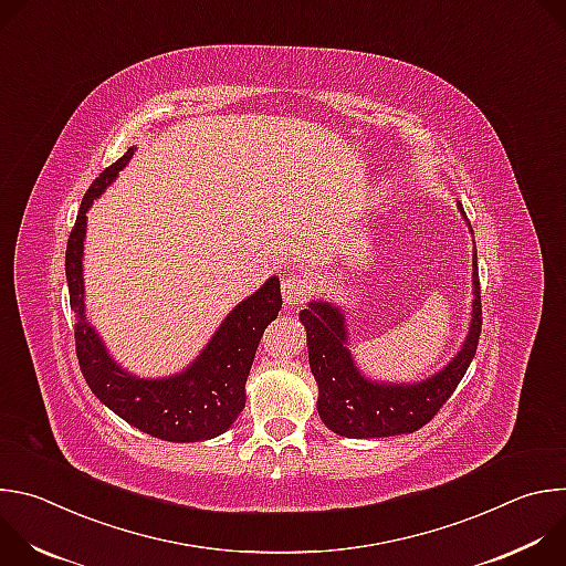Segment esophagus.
<instances>
[{
    "mask_svg": "<svg viewBox=\"0 0 566 566\" xmlns=\"http://www.w3.org/2000/svg\"><path fill=\"white\" fill-rule=\"evenodd\" d=\"M306 280L302 275H286L282 280V295H284V304L286 306H300L306 297Z\"/></svg>",
    "mask_w": 566,
    "mask_h": 566,
    "instance_id": "34e87169",
    "label": "esophagus"
}]
</instances>
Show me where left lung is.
Segmentation results:
<instances>
[{"mask_svg": "<svg viewBox=\"0 0 566 566\" xmlns=\"http://www.w3.org/2000/svg\"><path fill=\"white\" fill-rule=\"evenodd\" d=\"M461 217L468 221L461 203ZM470 228V223H468ZM472 232V228H470ZM306 332L308 367L317 382V415L332 432L347 439H380L423 428L468 371L481 334V295L476 251H472V311L459 352L432 376L417 382H387L365 376L349 349L345 308L313 297L300 311Z\"/></svg>", "mask_w": 566, "mask_h": 566, "instance_id": "8db88e82", "label": "left lung"}]
</instances>
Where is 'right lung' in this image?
Segmentation results:
<instances>
[{
	"mask_svg": "<svg viewBox=\"0 0 566 566\" xmlns=\"http://www.w3.org/2000/svg\"><path fill=\"white\" fill-rule=\"evenodd\" d=\"M136 147H129L87 190L66 241V284L75 315V354L90 389L114 415L136 430L172 441L195 443L223 434L247 406V378L264 329L282 308L280 280L269 277L241 300L217 327L201 354L172 376L143 378L114 360L85 306V237L87 212L125 170Z\"/></svg>",
	"mask_w": 566,
	"mask_h": 566,
	"instance_id": "obj_1",
	"label": "right lung"
}]
</instances>
